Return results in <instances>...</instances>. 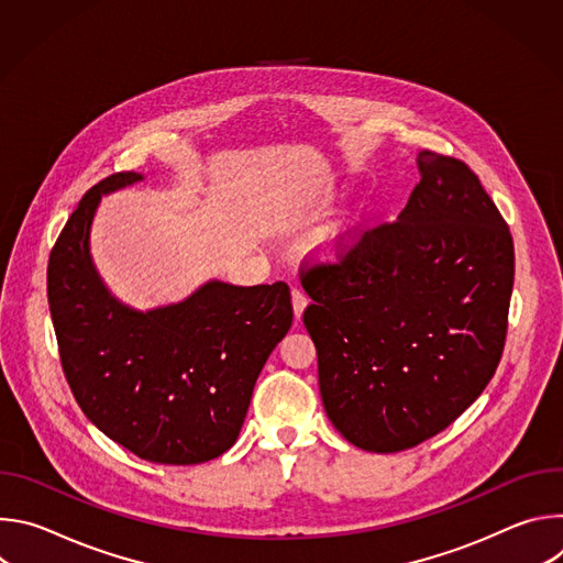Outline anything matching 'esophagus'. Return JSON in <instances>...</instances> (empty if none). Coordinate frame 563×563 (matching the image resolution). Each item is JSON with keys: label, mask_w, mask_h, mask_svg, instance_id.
Returning <instances> with one entry per match:
<instances>
[{"label": "esophagus", "mask_w": 563, "mask_h": 563, "mask_svg": "<svg viewBox=\"0 0 563 563\" xmlns=\"http://www.w3.org/2000/svg\"><path fill=\"white\" fill-rule=\"evenodd\" d=\"M291 305H294V316L296 318H300L302 316V311H305V307H307V296H305V291H300V289H291Z\"/></svg>", "instance_id": "34e87169"}]
</instances>
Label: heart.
Here are the masks:
<instances>
[{"label": "heart", "instance_id": "heart-1", "mask_svg": "<svg viewBox=\"0 0 563 563\" xmlns=\"http://www.w3.org/2000/svg\"><path fill=\"white\" fill-rule=\"evenodd\" d=\"M345 231L343 229H336V231H332L328 238H323V243H320V247L323 250H328V254H336L339 250H341V245L345 243Z\"/></svg>", "mask_w": 563, "mask_h": 563}]
</instances>
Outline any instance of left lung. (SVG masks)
Returning a JSON list of instances; mask_svg holds the SVG:
<instances>
[{"label": "left lung", "instance_id": "left-lung-1", "mask_svg": "<svg viewBox=\"0 0 563 563\" xmlns=\"http://www.w3.org/2000/svg\"><path fill=\"white\" fill-rule=\"evenodd\" d=\"M417 163L394 222L365 229L339 263L300 269L325 412L380 454L439 434L486 389L515 283L510 229L476 174L434 151Z\"/></svg>", "mask_w": 563, "mask_h": 563}]
</instances>
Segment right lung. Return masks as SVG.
Segmentation results:
<instances>
[{
    "mask_svg": "<svg viewBox=\"0 0 563 563\" xmlns=\"http://www.w3.org/2000/svg\"><path fill=\"white\" fill-rule=\"evenodd\" d=\"M122 172L91 187L48 258L59 361L87 419L135 456L194 465L227 452L256 378L291 328L287 283L209 280L187 300L137 311L109 294L89 235L102 194L140 183Z\"/></svg>",
    "mask_w": 563,
    "mask_h": 563,
    "instance_id": "1",
    "label": "right lung"
}]
</instances>
